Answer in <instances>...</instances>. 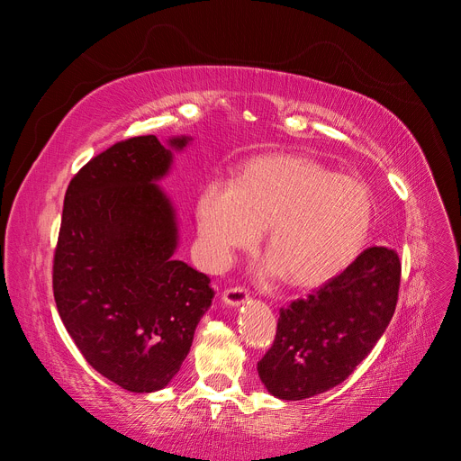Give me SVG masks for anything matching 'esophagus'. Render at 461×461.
<instances>
[{
	"mask_svg": "<svg viewBox=\"0 0 461 461\" xmlns=\"http://www.w3.org/2000/svg\"><path fill=\"white\" fill-rule=\"evenodd\" d=\"M246 300H248L246 288L234 286V288H227L225 292H222V302H225L227 305H230V308H240V305H242Z\"/></svg>",
	"mask_w": 461,
	"mask_h": 461,
	"instance_id": "obj_1",
	"label": "esophagus"
}]
</instances>
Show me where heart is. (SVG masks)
<instances>
[{"instance_id": "heart-1", "label": "heart", "mask_w": 461, "mask_h": 461, "mask_svg": "<svg viewBox=\"0 0 461 461\" xmlns=\"http://www.w3.org/2000/svg\"><path fill=\"white\" fill-rule=\"evenodd\" d=\"M196 215L209 263L227 265L239 249L254 248L265 229L267 273L313 288L361 254L373 200L354 176L334 175L312 158L273 153L246 163L230 186L207 185Z\"/></svg>"}]
</instances>
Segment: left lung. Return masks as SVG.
I'll return each instance as SVG.
<instances>
[{
	"label": "left lung",
	"instance_id": "1",
	"mask_svg": "<svg viewBox=\"0 0 461 461\" xmlns=\"http://www.w3.org/2000/svg\"><path fill=\"white\" fill-rule=\"evenodd\" d=\"M400 271L394 249L373 246L313 294L281 310L275 342L258 364L267 393L294 402L346 381L394 315Z\"/></svg>",
	"mask_w": 461,
	"mask_h": 461
}]
</instances>
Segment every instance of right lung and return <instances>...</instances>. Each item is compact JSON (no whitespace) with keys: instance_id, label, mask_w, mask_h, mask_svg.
Segmentation results:
<instances>
[{"instance_id":"obj_1","label":"right lung","mask_w":461,"mask_h":461,"mask_svg":"<svg viewBox=\"0 0 461 461\" xmlns=\"http://www.w3.org/2000/svg\"><path fill=\"white\" fill-rule=\"evenodd\" d=\"M192 136H136L86 163L65 194L53 296L88 364L131 393L173 381L213 300L209 276L175 259L178 217L159 186Z\"/></svg>"}]
</instances>
